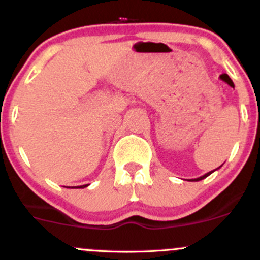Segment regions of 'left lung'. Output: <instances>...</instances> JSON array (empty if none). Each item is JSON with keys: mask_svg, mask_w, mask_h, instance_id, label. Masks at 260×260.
<instances>
[{"mask_svg": "<svg viewBox=\"0 0 260 260\" xmlns=\"http://www.w3.org/2000/svg\"><path fill=\"white\" fill-rule=\"evenodd\" d=\"M216 170H217V169H216ZM214 171H215V170H214ZM214 171H210V172H208V174H205V175H204V176H200V177H198V179H193V180H188V181H200V180L205 179V177H208V176H209V175H211V174H212V172H214Z\"/></svg>", "mask_w": 260, "mask_h": 260, "instance_id": "left-lung-1", "label": "left lung"}]
</instances>
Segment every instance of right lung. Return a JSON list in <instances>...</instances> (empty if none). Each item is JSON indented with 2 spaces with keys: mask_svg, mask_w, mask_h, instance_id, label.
I'll return each instance as SVG.
<instances>
[{
  "mask_svg": "<svg viewBox=\"0 0 260 260\" xmlns=\"http://www.w3.org/2000/svg\"><path fill=\"white\" fill-rule=\"evenodd\" d=\"M86 186H88V185H83V186H79V188H84V187H86Z\"/></svg>",
  "mask_w": 260,
  "mask_h": 260,
  "instance_id": "1",
  "label": "right lung"
}]
</instances>
